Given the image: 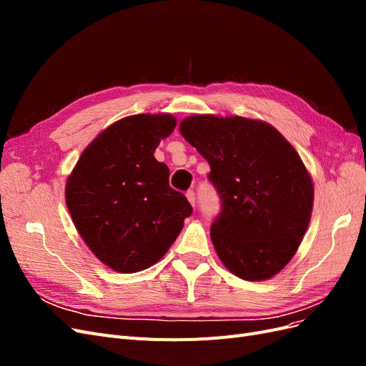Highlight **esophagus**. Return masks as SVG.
Masks as SVG:
<instances>
[{
    "instance_id": "1",
    "label": "esophagus",
    "mask_w": 366,
    "mask_h": 366,
    "mask_svg": "<svg viewBox=\"0 0 366 366\" xmlns=\"http://www.w3.org/2000/svg\"><path fill=\"white\" fill-rule=\"evenodd\" d=\"M186 197H187V200H189V203H191L192 206H195V192H194V191H187Z\"/></svg>"
}]
</instances>
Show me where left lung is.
Here are the masks:
<instances>
[{"mask_svg":"<svg viewBox=\"0 0 366 366\" xmlns=\"http://www.w3.org/2000/svg\"><path fill=\"white\" fill-rule=\"evenodd\" d=\"M180 132L207 160L219 195L210 238L221 262L247 281L280 273L313 209V183L296 149L269 124L239 116H191Z\"/></svg>","mask_w":366,"mask_h":366,"instance_id":"left-lung-1","label":"left lung"}]
</instances>
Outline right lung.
Wrapping results in <instances>:
<instances>
[{"instance_id": "add662e5", "label": "right lung", "mask_w": 366, "mask_h": 366, "mask_svg": "<svg viewBox=\"0 0 366 366\" xmlns=\"http://www.w3.org/2000/svg\"><path fill=\"white\" fill-rule=\"evenodd\" d=\"M177 125L171 114H136L85 148L65 186V202L86 246L108 267L134 273L156 264L179 237L192 206L169 186L154 157Z\"/></svg>"}]
</instances>
